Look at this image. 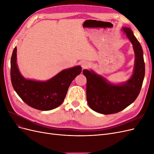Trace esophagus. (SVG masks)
I'll list each match as a JSON object with an SVG mask.
<instances>
[{"label":"esophagus","instance_id":"esophagus-1","mask_svg":"<svg viewBox=\"0 0 154 154\" xmlns=\"http://www.w3.org/2000/svg\"><path fill=\"white\" fill-rule=\"evenodd\" d=\"M81 66L83 69H87L90 66V63L88 61H86V60H83L81 62Z\"/></svg>","mask_w":154,"mask_h":154}]
</instances>
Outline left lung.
I'll list each match as a JSON object with an SVG mask.
<instances>
[{"instance_id":"left-lung-1","label":"left lung","mask_w":154,"mask_h":154,"mask_svg":"<svg viewBox=\"0 0 154 154\" xmlns=\"http://www.w3.org/2000/svg\"><path fill=\"white\" fill-rule=\"evenodd\" d=\"M123 30L133 45L136 57L134 74L130 80L114 85L92 71H83L87 78L88 105L93 110L103 114H115L127 108L136 100L143 85L145 73L143 49L131 29L123 27Z\"/></svg>"}]
</instances>
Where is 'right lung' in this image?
Listing matches in <instances>:
<instances>
[{
    "label": "right lung",
    "instance_id": "1",
    "mask_svg": "<svg viewBox=\"0 0 154 154\" xmlns=\"http://www.w3.org/2000/svg\"><path fill=\"white\" fill-rule=\"evenodd\" d=\"M17 48L11 58V80L13 88L25 103L35 109L50 110L61 105L72 81L82 72L80 66L63 70L47 82L26 80L17 67Z\"/></svg>",
    "mask_w": 154,
    "mask_h": 154
}]
</instances>
